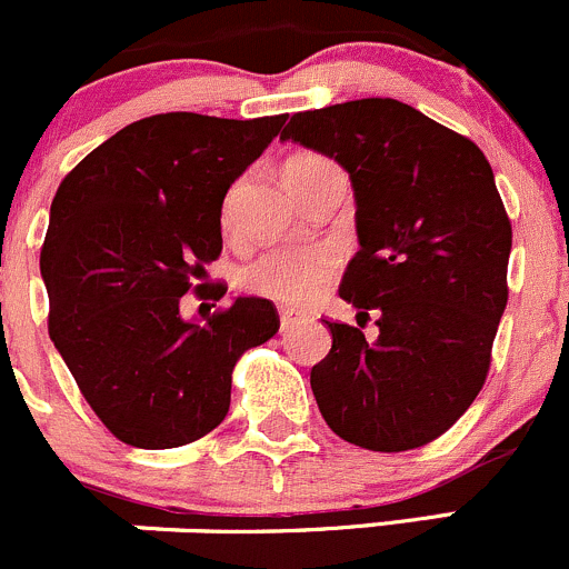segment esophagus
<instances>
[{
	"label": "esophagus",
	"mask_w": 569,
	"mask_h": 569,
	"mask_svg": "<svg viewBox=\"0 0 569 569\" xmlns=\"http://www.w3.org/2000/svg\"><path fill=\"white\" fill-rule=\"evenodd\" d=\"M298 320H301V315L292 312V309H282V312H279V326H282V331L292 329V326H296Z\"/></svg>",
	"instance_id": "34e87169"
}]
</instances>
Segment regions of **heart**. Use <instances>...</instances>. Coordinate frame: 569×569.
<instances>
[{"label":"heart","instance_id":"obj_1","mask_svg":"<svg viewBox=\"0 0 569 569\" xmlns=\"http://www.w3.org/2000/svg\"><path fill=\"white\" fill-rule=\"evenodd\" d=\"M337 171L326 157L320 154H298L287 160L282 168L284 184L296 182L301 177H312V173ZM240 188L234 184L223 199L221 223L223 229H232L234 223V207H238ZM337 260L323 249H307V251H271V254L257 257L254 262L243 268L240 282L249 292L271 301L287 303V307H303L312 301L320 292V287L335 277Z\"/></svg>","mask_w":569,"mask_h":569}]
</instances>
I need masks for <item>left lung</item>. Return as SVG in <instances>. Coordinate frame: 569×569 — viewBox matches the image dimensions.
Returning a JSON list of instances; mask_svg holds the SVG:
<instances>
[{
  "label": "left lung",
  "mask_w": 569,
  "mask_h": 569,
  "mask_svg": "<svg viewBox=\"0 0 569 569\" xmlns=\"http://www.w3.org/2000/svg\"><path fill=\"white\" fill-rule=\"evenodd\" d=\"M296 140L346 168L359 251L340 298L379 337L331 323L309 373L329 429L381 453L446 435L476 401L506 309L511 223L473 140L398 99L296 112Z\"/></svg>",
  "instance_id": "obj_1"
}]
</instances>
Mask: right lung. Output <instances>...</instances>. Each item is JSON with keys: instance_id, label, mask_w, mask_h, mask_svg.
Instances as JSON below:
<instances>
[{"instance_id": "right-lung-1", "label": "right lung", "mask_w": 569, "mask_h": 569, "mask_svg": "<svg viewBox=\"0 0 569 569\" xmlns=\"http://www.w3.org/2000/svg\"><path fill=\"white\" fill-rule=\"evenodd\" d=\"M282 123L162 112L107 138L60 182L41 251L49 335L127 446L162 451L210 435L240 353L279 331L268 298L238 296L190 320L179 298L221 254L223 196Z\"/></svg>"}]
</instances>
